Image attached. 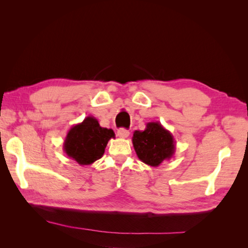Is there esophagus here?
<instances>
[{"label":"esophagus","instance_id":"esophagus-1","mask_svg":"<svg viewBox=\"0 0 248 248\" xmlns=\"http://www.w3.org/2000/svg\"><path fill=\"white\" fill-rule=\"evenodd\" d=\"M129 133H130L129 130H127V129H125V128H120V129L118 130V132H117L118 137L121 138V139L128 138V137H129Z\"/></svg>","mask_w":248,"mask_h":248}]
</instances>
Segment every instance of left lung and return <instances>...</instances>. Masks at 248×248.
Segmentation results:
<instances>
[{
	"label": "left lung",
	"mask_w": 248,
	"mask_h": 248,
	"mask_svg": "<svg viewBox=\"0 0 248 248\" xmlns=\"http://www.w3.org/2000/svg\"><path fill=\"white\" fill-rule=\"evenodd\" d=\"M132 144L139 159L154 168L170 160L176 150L174 137L159 122H149L144 131H134Z\"/></svg>",
	"instance_id": "obj_1"
}]
</instances>
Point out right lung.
<instances>
[{
    "instance_id": "right-lung-1",
    "label": "right lung",
    "mask_w": 248,
    "mask_h": 248,
    "mask_svg": "<svg viewBox=\"0 0 248 248\" xmlns=\"http://www.w3.org/2000/svg\"><path fill=\"white\" fill-rule=\"evenodd\" d=\"M111 138H115L114 131L103 128L97 119L89 116L71 127L65 138L63 150L80 166H90L101 158Z\"/></svg>"
}]
</instances>
